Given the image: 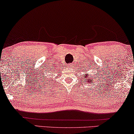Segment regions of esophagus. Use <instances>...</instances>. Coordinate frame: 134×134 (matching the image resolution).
Masks as SVG:
<instances>
[{"label": "esophagus", "mask_w": 134, "mask_h": 134, "mask_svg": "<svg viewBox=\"0 0 134 134\" xmlns=\"http://www.w3.org/2000/svg\"><path fill=\"white\" fill-rule=\"evenodd\" d=\"M68 67H72V65H71V64H68Z\"/></svg>", "instance_id": "34e87169"}]
</instances>
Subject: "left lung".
<instances>
[{"mask_svg": "<svg viewBox=\"0 0 134 134\" xmlns=\"http://www.w3.org/2000/svg\"><path fill=\"white\" fill-rule=\"evenodd\" d=\"M84 71L87 72V71ZM84 79H86V80H87L86 82H87V83H89V84L92 83V84H93V82L94 81L93 77L92 78H91V77L88 76V73H85V75H84ZM94 78L95 79V77H94Z\"/></svg>", "mask_w": 134, "mask_h": 134, "instance_id": "obj_1", "label": "left lung"}]
</instances>
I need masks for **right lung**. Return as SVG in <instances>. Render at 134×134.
I'll use <instances>...</instances> for the list:
<instances>
[{"label": "right lung", "mask_w": 134, "mask_h": 134, "mask_svg": "<svg viewBox=\"0 0 134 134\" xmlns=\"http://www.w3.org/2000/svg\"><path fill=\"white\" fill-rule=\"evenodd\" d=\"M48 73H50V72H48ZM50 78H51V77H50Z\"/></svg>", "instance_id": "obj_1"}]
</instances>
